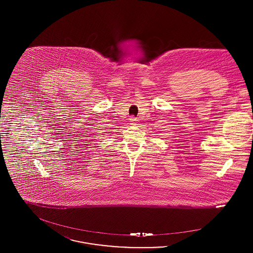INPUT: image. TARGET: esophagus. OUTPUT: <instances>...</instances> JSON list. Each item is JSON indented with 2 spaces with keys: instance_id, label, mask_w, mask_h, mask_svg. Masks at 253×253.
I'll return each mask as SVG.
<instances>
[{
  "instance_id": "1",
  "label": "esophagus",
  "mask_w": 253,
  "mask_h": 253,
  "mask_svg": "<svg viewBox=\"0 0 253 253\" xmlns=\"http://www.w3.org/2000/svg\"><path fill=\"white\" fill-rule=\"evenodd\" d=\"M131 121H135V119H134V118H131ZM132 124L135 125V123H134V122H132Z\"/></svg>"
}]
</instances>
